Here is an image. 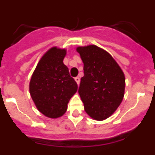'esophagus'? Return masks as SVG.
Returning a JSON list of instances; mask_svg holds the SVG:
<instances>
[{
  "mask_svg": "<svg viewBox=\"0 0 155 155\" xmlns=\"http://www.w3.org/2000/svg\"><path fill=\"white\" fill-rule=\"evenodd\" d=\"M74 80L75 81L77 82V84L79 85V84H80V78H79V77H76V78H74Z\"/></svg>",
  "mask_w": 155,
  "mask_h": 155,
  "instance_id": "obj_1",
  "label": "esophagus"
}]
</instances>
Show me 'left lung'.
Segmentation results:
<instances>
[{
	"instance_id": "obj_1",
	"label": "left lung",
	"mask_w": 155,
	"mask_h": 155,
	"mask_svg": "<svg viewBox=\"0 0 155 155\" xmlns=\"http://www.w3.org/2000/svg\"><path fill=\"white\" fill-rule=\"evenodd\" d=\"M77 51L84 64V77L78 93L87 114L104 120L114 113L123 101L125 76L108 52L94 45L79 46Z\"/></svg>"
}]
</instances>
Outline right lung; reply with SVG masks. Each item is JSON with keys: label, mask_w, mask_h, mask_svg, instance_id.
Masks as SVG:
<instances>
[{"label": "right lung", "mask_w": 155, "mask_h": 155, "mask_svg": "<svg viewBox=\"0 0 155 155\" xmlns=\"http://www.w3.org/2000/svg\"><path fill=\"white\" fill-rule=\"evenodd\" d=\"M66 53L65 49H50L40 59L30 80L31 98L38 110L49 118L62 116L78 91L76 81L63 62Z\"/></svg>", "instance_id": "right-lung-1"}]
</instances>
